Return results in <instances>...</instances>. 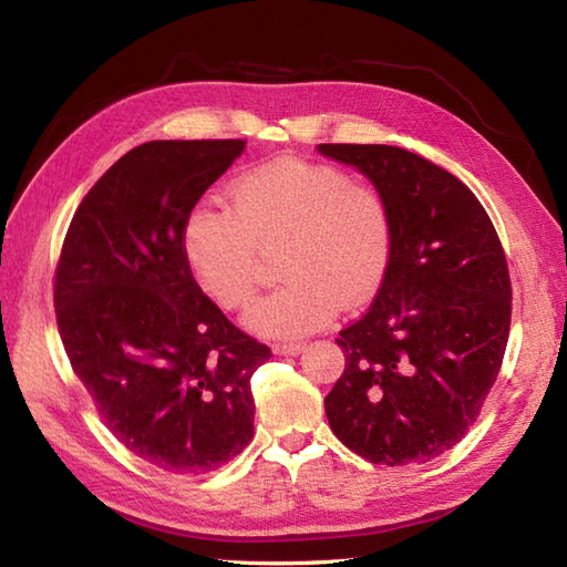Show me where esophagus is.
Returning <instances> with one entry per match:
<instances>
[{
    "instance_id": "1",
    "label": "esophagus",
    "mask_w": 567,
    "mask_h": 567,
    "mask_svg": "<svg viewBox=\"0 0 567 567\" xmlns=\"http://www.w3.org/2000/svg\"><path fill=\"white\" fill-rule=\"evenodd\" d=\"M305 350V342H279V346H274V354H290L296 357Z\"/></svg>"
}]
</instances>
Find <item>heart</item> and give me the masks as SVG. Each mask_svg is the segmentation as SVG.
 Here are the masks:
<instances>
[{"instance_id": "b5f03b06", "label": "heart", "mask_w": 567, "mask_h": 567, "mask_svg": "<svg viewBox=\"0 0 567 567\" xmlns=\"http://www.w3.org/2000/svg\"><path fill=\"white\" fill-rule=\"evenodd\" d=\"M274 248L284 284L244 323L257 336L300 338L379 290L394 248L392 208L381 188L346 169L281 158L238 175L229 208L203 200L184 221L188 271L225 310L252 302L257 252Z\"/></svg>"}]
</instances>
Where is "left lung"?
Masks as SVG:
<instances>
[{"instance_id": "obj_1", "label": "left lung", "mask_w": 567, "mask_h": 567, "mask_svg": "<svg viewBox=\"0 0 567 567\" xmlns=\"http://www.w3.org/2000/svg\"><path fill=\"white\" fill-rule=\"evenodd\" d=\"M317 148L381 188L394 219L379 296L340 331L346 371L326 394V416L371 463H425L463 437L499 375L511 326L502 241L471 188L416 153Z\"/></svg>"}]
</instances>
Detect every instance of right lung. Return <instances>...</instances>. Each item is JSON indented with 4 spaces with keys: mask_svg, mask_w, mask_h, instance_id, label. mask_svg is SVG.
Wrapping results in <instances>:
<instances>
[{
    "mask_svg": "<svg viewBox=\"0 0 567 567\" xmlns=\"http://www.w3.org/2000/svg\"><path fill=\"white\" fill-rule=\"evenodd\" d=\"M244 148H132L82 198L56 267L59 333L78 379L132 454L177 475L246 450L250 379L271 354L205 298L182 250L188 213Z\"/></svg>",
    "mask_w": 567,
    "mask_h": 567,
    "instance_id": "1",
    "label": "right lung"
}]
</instances>
